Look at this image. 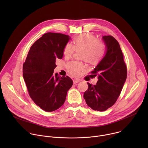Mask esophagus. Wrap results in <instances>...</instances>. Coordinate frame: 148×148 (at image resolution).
<instances>
[{
    "label": "esophagus",
    "mask_w": 148,
    "mask_h": 148,
    "mask_svg": "<svg viewBox=\"0 0 148 148\" xmlns=\"http://www.w3.org/2000/svg\"><path fill=\"white\" fill-rule=\"evenodd\" d=\"M79 81H79V79H74V80H73V83H74V84H77V83H78Z\"/></svg>",
    "instance_id": "esophagus-1"
}]
</instances>
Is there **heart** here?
Instances as JSON below:
<instances>
[{
	"instance_id": "heart-1",
	"label": "heart",
	"mask_w": 148,
	"mask_h": 148,
	"mask_svg": "<svg viewBox=\"0 0 148 148\" xmlns=\"http://www.w3.org/2000/svg\"><path fill=\"white\" fill-rule=\"evenodd\" d=\"M74 45L67 43L64 49L63 54L66 58H70L74 54L75 49L81 50V58L91 64L98 63L103 57L105 53V45L103 42L90 33H85L74 37ZM68 72L73 76L78 77L87 69L82 63L77 61H72L66 65Z\"/></svg>"
}]
</instances>
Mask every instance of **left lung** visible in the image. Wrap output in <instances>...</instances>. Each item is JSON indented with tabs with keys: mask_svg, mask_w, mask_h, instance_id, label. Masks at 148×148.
<instances>
[{
	"mask_svg": "<svg viewBox=\"0 0 148 148\" xmlns=\"http://www.w3.org/2000/svg\"><path fill=\"white\" fill-rule=\"evenodd\" d=\"M102 40L106 47L103 58L91 72L98 80L96 85L87 82L88 88L84 98L88 106L97 111H104L112 107L119 97L127 76V69L118 41L112 36Z\"/></svg>",
	"mask_w": 148,
	"mask_h": 148,
	"instance_id": "1",
	"label": "left lung"
}]
</instances>
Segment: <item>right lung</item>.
<instances>
[{"mask_svg": "<svg viewBox=\"0 0 148 148\" xmlns=\"http://www.w3.org/2000/svg\"><path fill=\"white\" fill-rule=\"evenodd\" d=\"M70 38L61 33L44 34L30 47L23 66V78L30 98L46 112L61 107L73 86L69 77L53 73L56 60L62 58L63 49Z\"/></svg>", "mask_w": 148, "mask_h": 148, "instance_id": "1", "label": "right lung"}]
</instances>
